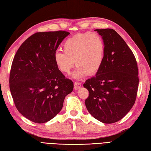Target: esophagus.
<instances>
[{"instance_id": "obj_1", "label": "esophagus", "mask_w": 151, "mask_h": 151, "mask_svg": "<svg viewBox=\"0 0 151 151\" xmlns=\"http://www.w3.org/2000/svg\"><path fill=\"white\" fill-rule=\"evenodd\" d=\"M81 87V84L79 82H75L74 83V88L75 89H78Z\"/></svg>"}]
</instances>
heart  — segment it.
<instances>
[{"label": "heart", "instance_id": "obj_1", "mask_svg": "<svg viewBox=\"0 0 151 151\" xmlns=\"http://www.w3.org/2000/svg\"><path fill=\"white\" fill-rule=\"evenodd\" d=\"M62 51L54 54L57 68L63 73L68 74L75 65L76 67L73 77L76 79L93 75L103 63L105 43L97 33L86 32L70 37L63 43Z\"/></svg>", "mask_w": 151, "mask_h": 151}]
</instances>
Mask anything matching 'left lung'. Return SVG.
<instances>
[{
	"label": "left lung",
	"mask_w": 151,
	"mask_h": 151,
	"mask_svg": "<svg viewBox=\"0 0 151 151\" xmlns=\"http://www.w3.org/2000/svg\"><path fill=\"white\" fill-rule=\"evenodd\" d=\"M105 43L102 65L96 75L87 80L89 91L86 108L103 123H114L123 118L135 103L139 84L138 69L132 51L116 32L96 29Z\"/></svg>",
	"instance_id": "1"
}]
</instances>
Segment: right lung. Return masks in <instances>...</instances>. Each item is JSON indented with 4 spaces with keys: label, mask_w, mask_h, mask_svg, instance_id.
<instances>
[{
    "label": "right lung",
    "mask_w": 151,
    "mask_h": 151,
    "mask_svg": "<svg viewBox=\"0 0 151 151\" xmlns=\"http://www.w3.org/2000/svg\"><path fill=\"white\" fill-rule=\"evenodd\" d=\"M70 33L37 32L19 48L12 64L9 89L17 110L30 121L44 123L62 110L73 82L57 68L54 54Z\"/></svg>",
    "instance_id": "1"
}]
</instances>
